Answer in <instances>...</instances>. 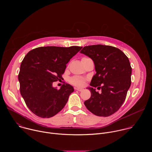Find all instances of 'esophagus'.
<instances>
[{
  "instance_id": "1",
  "label": "esophagus",
  "mask_w": 152,
  "mask_h": 152,
  "mask_svg": "<svg viewBox=\"0 0 152 152\" xmlns=\"http://www.w3.org/2000/svg\"><path fill=\"white\" fill-rule=\"evenodd\" d=\"M75 90H77L78 91H81L82 90V88H75Z\"/></svg>"
}]
</instances>
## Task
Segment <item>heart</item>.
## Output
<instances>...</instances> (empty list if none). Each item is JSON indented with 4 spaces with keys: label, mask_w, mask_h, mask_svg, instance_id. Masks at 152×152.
<instances>
[{
    "label": "heart",
    "mask_w": 152,
    "mask_h": 152,
    "mask_svg": "<svg viewBox=\"0 0 152 152\" xmlns=\"http://www.w3.org/2000/svg\"><path fill=\"white\" fill-rule=\"evenodd\" d=\"M82 58V59H83ZM70 82L72 84L77 86H82L83 85L84 82H85V79L79 76H73V77H72L70 80Z\"/></svg>",
    "instance_id": "obj_1"
}]
</instances>
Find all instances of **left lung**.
Masks as SVG:
<instances>
[{"instance_id":"left-lung-1","label":"left lung","mask_w":152,"mask_h":152,"mask_svg":"<svg viewBox=\"0 0 152 152\" xmlns=\"http://www.w3.org/2000/svg\"><path fill=\"white\" fill-rule=\"evenodd\" d=\"M81 53L93 59L96 71L90 88V98L84 104L93 114L108 117L116 113L124 103L131 85L132 67L127 56L119 49L102 45L85 46Z\"/></svg>"}]
</instances>
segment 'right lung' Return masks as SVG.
<instances>
[{
	"mask_svg": "<svg viewBox=\"0 0 152 152\" xmlns=\"http://www.w3.org/2000/svg\"><path fill=\"white\" fill-rule=\"evenodd\" d=\"M82 47H40L29 52L20 65L18 76L20 91L26 106L34 114L50 118L61 111L74 91L68 83L60 89L53 82L61 80L66 64Z\"/></svg>",
	"mask_w": 152,
	"mask_h": 152,
	"instance_id": "obj_1",
	"label": "right lung"
}]
</instances>
